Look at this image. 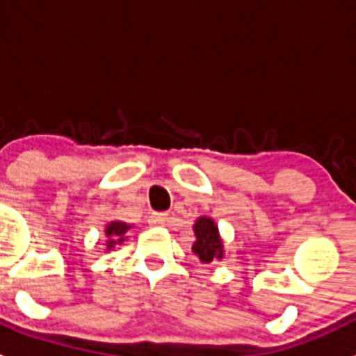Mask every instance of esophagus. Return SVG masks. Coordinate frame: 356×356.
<instances>
[{
	"label": "esophagus",
	"instance_id": "obj_1",
	"mask_svg": "<svg viewBox=\"0 0 356 356\" xmlns=\"http://www.w3.org/2000/svg\"><path fill=\"white\" fill-rule=\"evenodd\" d=\"M147 222H149L151 226H163L165 222H168V213H151L149 219H147Z\"/></svg>",
	"mask_w": 356,
	"mask_h": 356
}]
</instances>
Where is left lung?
<instances>
[{"label":"left lung","instance_id":"1","mask_svg":"<svg viewBox=\"0 0 356 356\" xmlns=\"http://www.w3.org/2000/svg\"><path fill=\"white\" fill-rule=\"evenodd\" d=\"M194 234H196V242L193 251L200 257L201 262L209 264L213 259H222V242L212 219L200 217L194 225Z\"/></svg>","mask_w":356,"mask_h":356}]
</instances>
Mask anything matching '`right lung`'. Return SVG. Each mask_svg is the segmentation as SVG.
I'll return each mask as SVG.
<instances>
[{
  "mask_svg": "<svg viewBox=\"0 0 356 356\" xmlns=\"http://www.w3.org/2000/svg\"><path fill=\"white\" fill-rule=\"evenodd\" d=\"M128 229H130V225H127V222H121V221L110 222L105 229L106 237H108V241H106V250H112L115 244H121V242L124 241V234H127Z\"/></svg>",
  "mask_w": 356,
  "mask_h": 356,
  "instance_id": "add662e5",
  "label": "right lung"
}]
</instances>
